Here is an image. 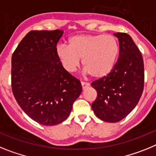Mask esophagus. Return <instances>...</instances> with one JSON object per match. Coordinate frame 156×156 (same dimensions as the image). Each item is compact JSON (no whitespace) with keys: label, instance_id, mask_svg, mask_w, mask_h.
Listing matches in <instances>:
<instances>
[{"label":"esophagus","instance_id":"obj_1","mask_svg":"<svg viewBox=\"0 0 156 156\" xmlns=\"http://www.w3.org/2000/svg\"><path fill=\"white\" fill-rule=\"evenodd\" d=\"M81 85H82V87L83 89H85L86 88H87L88 86H89V85L88 83H86V82H81Z\"/></svg>","mask_w":156,"mask_h":156}]
</instances>
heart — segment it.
Here are the masks:
<instances>
[{"label": "heart", "mask_w": 156, "mask_h": 156, "mask_svg": "<svg viewBox=\"0 0 156 156\" xmlns=\"http://www.w3.org/2000/svg\"><path fill=\"white\" fill-rule=\"evenodd\" d=\"M120 47L111 34H77L70 37L68 45L59 44L55 53L63 68L72 73L81 59L86 72L97 79L106 78L115 67Z\"/></svg>", "instance_id": "obj_1"}]
</instances>
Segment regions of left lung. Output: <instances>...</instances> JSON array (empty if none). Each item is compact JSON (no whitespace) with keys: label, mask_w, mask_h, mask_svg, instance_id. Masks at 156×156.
I'll return each mask as SVG.
<instances>
[{"label":"left lung","mask_w":156,"mask_h":156,"mask_svg":"<svg viewBox=\"0 0 156 156\" xmlns=\"http://www.w3.org/2000/svg\"><path fill=\"white\" fill-rule=\"evenodd\" d=\"M120 52L115 67L108 77L92 82L97 97L92 104L95 115L102 121L117 122L130 113L144 89V61L132 37L115 33Z\"/></svg>","instance_id":"left-lung-1"}]
</instances>
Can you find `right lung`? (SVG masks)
I'll return each instance as SVG.
<instances>
[{"instance_id": "1", "label": "right lung", "mask_w": 156, "mask_h": 156, "mask_svg": "<svg viewBox=\"0 0 156 156\" xmlns=\"http://www.w3.org/2000/svg\"><path fill=\"white\" fill-rule=\"evenodd\" d=\"M63 30L30 31L12 57V87L16 101L30 119L44 126L63 122L82 93L77 78L55 53Z\"/></svg>"}]
</instances>
